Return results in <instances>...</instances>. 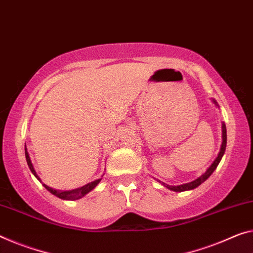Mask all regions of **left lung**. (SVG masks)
I'll list each match as a JSON object with an SVG mask.
<instances>
[{"label": "left lung", "instance_id": "left-lung-1", "mask_svg": "<svg viewBox=\"0 0 253 253\" xmlns=\"http://www.w3.org/2000/svg\"><path fill=\"white\" fill-rule=\"evenodd\" d=\"M213 104L216 105V106H218L216 103V100L212 99ZM221 139H223V141H221V146H220V150H219V154L218 156L216 157L215 161H213L212 164L208 167V169L206 170V172L203 174V175L199 176L198 178H196V180L190 182V183H185V184H181V185H167L165 183H163V182H161V183L166 186L167 189L172 190V191H175V192H182V191H188V190H192V189H196L197 186H199L201 183H204V182L207 180V178L211 175L213 170L216 169V167L218 166L219 162L221 157H223V155L225 153V149H226V141H227V135H226V126H225V123L223 122V124H221Z\"/></svg>", "mask_w": 253, "mask_h": 253}]
</instances>
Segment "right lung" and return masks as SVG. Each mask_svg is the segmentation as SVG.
Here are the masks:
<instances>
[{"mask_svg": "<svg viewBox=\"0 0 253 253\" xmlns=\"http://www.w3.org/2000/svg\"><path fill=\"white\" fill-rule=\"evenodd\" d=\"M25 155H26V159H27V164H28L30 170H32V173L34 174L35 176H36V178H37L38 181L42 182L41 177L37 175L36 170H35V169H34L33 163H32V161H30L29 154H28V151H27L26 147H25ZM100 180H102V178H98V180L92 181V182H90V183H88L86 185L81 186V188L69 190V191H61V190H55V189L50 188V186H47V185L44 184V183H42V185H44L45 188L47 189L50 193L54 194V196H56L57 198H60V199H63V200H77V199H80V198H83V197L86 196V194L88 192H90L92 189H95V186L99 183Z\"/></svg>", "mask_w": 253, "mask_h": 253, "instance_id": "1", "label": "right lung"}]
</instances>
